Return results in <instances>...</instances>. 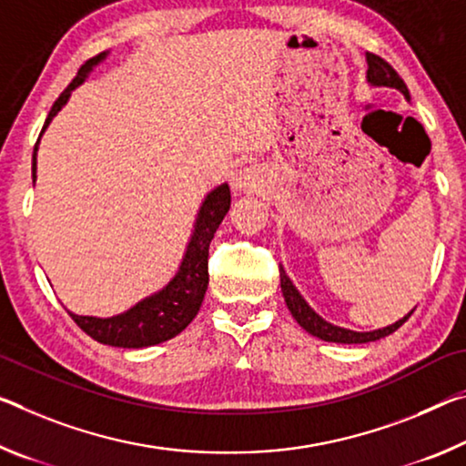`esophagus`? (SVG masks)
Listing matches in <instances>:
<instances>
[{"mask_svg": "<svg viewBox=\"0 0 466 466\" xmlns=\"http://www.w3.org/2000/svg\"><path fill=\"white\" fill-rule=\"evenodd\" d=\"M232 187H234L236 190H242V193H253V190H257V188L261 187V174H259V169H257L255 166L240 167L238 172L234 174Z\"/></svg>", "mask_w": 466, "mask_h": 466, "instance_id": "obj_1", "label": "esophagus"}]
</instances>
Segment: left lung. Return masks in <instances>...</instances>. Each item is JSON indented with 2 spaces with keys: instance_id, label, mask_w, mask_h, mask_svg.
<instances>
[{
  "instance_id": "left-lung-1",
  "label": "left lung",
  "mask_w": 466,
  "mask_h": 466,
  "mask_svg": "<svg viewBox=\"0 0 466 466\" xmlns=\"http://www.w3.org/2000/svg\"><path fill=\"white\" fill-rule=\"evenodd\" d=\"M367 83L371 86L396 88V91H400L406 99H410L409 88H406L404 80L398 76L392 66H390L386 60H381L380 56L367 54ZM279 284H282V294H284L286 307L290 309V313H292L294 319H297L299 326L305 331H309L311 336L319 338V339H326V342H336V344L375 342V339H381V338H386L390 334H394V331L400 328L412 313L410 311L409 315H404L402 319H398L396 323H392V326H386V328H380V329H373V331H354V329L334 326V323L323 319L321 315H317L313 309L309 307V302L302 299V294L297 290V286L292 284V279L286 276L282 265H279Z\"/></svg>"
}]
</instances>
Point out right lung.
<instances>
[{"mask_svg": "<svg viewBox=\"0 0 466 466\" xmlns=\"http://www.w3.org/2000/svg\"><path fill=\"white\" fill-rule=\"evenodd\" d=\"M106 57L107 51H103V54L95 56L93 60H88L78 70L76 78L64 88V93L57 97L54 107H51L47 120L43 124L41 137L47 130L49 122L68 103L74 88L83 85L95 66L101 64ZM39 140H36L33 151V184L36 180V151H39ZM228 209H230V187L224 182L209 190L205 201L198 207L193 234H190L178 271L174 273V278L161 290L149 294V297L138 300L137 305H132L124 313L112 317L76 315L68 311L72 319L76 321V326L93 339H97V342L117 346V349H147V346L161 344L166 339L178 336L195 319L198 309H201L207 284H209V271H207L209 242L219 228L221 219L226 218Z\"/></svg>", "mask_w": 466, "mask_h": 466, "instance_id": "obj_1", "label": "right lung"}]
</instances>
